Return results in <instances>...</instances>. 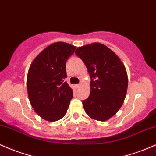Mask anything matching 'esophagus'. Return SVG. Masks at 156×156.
Segmentation results:
<instances>
[{
  "label": "esophagus",
  "instance_id": "34e87169",
  "mask_svg": "<svg viewBox=\"0 0 156 156\" xmlns=\"http://www.w3.org/2000/svg\"><path fill=\"white\" fill-rule=\"evenodd\" d=\"M80 86H81V84H76L75 85V87H76V88H79Z\"/></svg>",
  "mask_w": 156,
  "mask_h": 156
}]
</instances>
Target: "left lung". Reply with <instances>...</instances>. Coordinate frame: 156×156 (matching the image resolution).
<instances>
[{"label": "left lung", "instance_id": "obj_1", "mask_svg": "<svg viewBox=\"0 0 156 156\" xmlns=\"http://www.w3.org/2000/svg\"><path fill=\"white\" fill-rule=\"evenodd\" d=\"M75 54L86 65L91 78L90 96L82 101L83 109L92 119L107 121L119 110L126 97L125 66L116 54L99 43L77 48Z\"/></svg>", "mask_w": 156, "mask_h": 156}]
</instances>
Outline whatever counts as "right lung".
<instances>
[{
	"instance_id": "add662e5",
	"label": "right lung",
	"mask_w": 156,
	"mask_h": 156,
	"mask_svg": "<svg viewBox=\"0 0 156 156\" xmlns=\"http://www.w3.org/2000/svg\"><path fill=\"white\" fill-rule=\"evenodd\" d=\"M76 47L64 42L48 46L34 59L27 75V92L35 112L48 121H56L66 115L73 97V90L64 81L66 61Z\"/></svg>"
}]
</instances>
